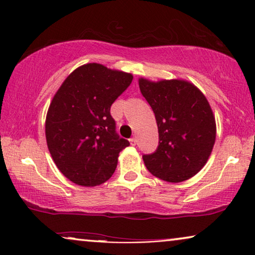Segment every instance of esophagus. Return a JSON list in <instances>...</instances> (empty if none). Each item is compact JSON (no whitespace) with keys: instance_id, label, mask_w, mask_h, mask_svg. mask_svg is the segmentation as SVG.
Returning a JSON list of instances; mask_svg holds the SVG:
<instances>
[{"instance_id":"1","label":"esophagus","mask_w":255,"mask_h":255,"mask_svg":"<svg viewBox=\"0 0 255 255\" xmlns=\"http://www.w3.org/2000/svg\"><path fill=\"white\" fill-rule=\"evenodd\" d=\"M130 144H131L132 146L137 145V139H135V138H131V139H130Z\"/></svg>"}]
</instances>
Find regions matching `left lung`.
I'll list each match as a JSON object with an SVG mask.
<instances>
[{"instance_id": "1", "label": "left lung", "mask_w": 255, "mask_h": 255, "mask_svg": "<svg viewBox=\"0 0 255 255\" xmlns=\"http://www.w3.org/2000/svg\"><path fill=\"white\" fill-rule=\"evenodd\" d=\"M138 82L159 131L156 151L142 155L146 168L167 182L190 179L207 163L216 140V121L207 97L186 80L140 78Z\"/></svg>"}]
</instances>
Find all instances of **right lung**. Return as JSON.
<instances>
[{
    "label": "right lung",
    "mask_w": 255,
    "mask_h": 255,
    "mask_svg": "<svg viewBox=\"0 0 255 255\" xmlns=\"http://www.w3.org/2000/svg\"><path fill=\"white\" fill-rule=\"evenodd\" d=\"M132 79L131 73L86 64L52 99L45 121L47 147L58 169L75 184L95 187L109 180L120 152L130 145L116 133L110 108Z\"/></svg>",
    "instance_id": "right-lung-1"
}]
</instances>
